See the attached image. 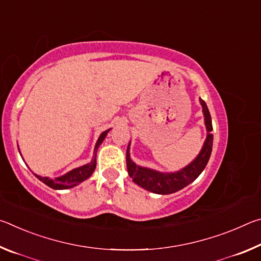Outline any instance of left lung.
Masks as SVG:
<instances>
[{
	"instance_id": "1",
	"label": "left lung",
	"mask_w": 261,
	"mask_h": 261,
	"mask_svg": "<svg viewBox=\"0 0 261 261\" xmlns=\"http://www.w3.org/2000/svg\"><path fill=\"white\" fill-rule=\"evenodd\" d=\"M199 102L202 108V114H204V121L207 131L206 139L199 154L182 169L173 171V173H163V171L152 169V168L137 165L131 160L129 143V146L126 149L127 173H129L130 177L137 185L156 194H170L188 187L190 183H192L202 173V170L205 169L207 162L210 160L212 147H213V135L211 134L213 126H212L210 110L207 108L205 101L199 98Z\"/></svg>"
}]
</instances>
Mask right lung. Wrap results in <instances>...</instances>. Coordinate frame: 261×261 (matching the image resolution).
Instances as JSON below:
<instances>
[{
  "label": "right lung",
  "instance_id": "add662e5",
  "mask_svg": "<svg viewBox=\"0 0 261 261\" xmlns=\"http://www.w3.org/2000/svg\"><path fill=\"white\" fill-rule=\"evenodd\" d=\"M110 130L112 129L106 130L99 136L94 147L93 159H92L91 162H88L86 165L81 166L78 168H74V169L68 171L67 174L59 176V177H56L54 179L49 177H42V176H39L37 174H34L35 177L40 179L42 183H45L46 185H48V187L54 190H65V189H71L73 187H77V185L83 183L84 180H86L92 174H93V171L95 170V167H96V152H98V148L100 147V145L102 144L106 136L108 135V132ZM18 151H19V147H18Z\"/></svg>",
  "mask_w": 261,
  "mask_h": 261
}]
</instances>
